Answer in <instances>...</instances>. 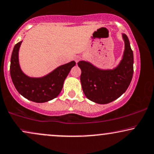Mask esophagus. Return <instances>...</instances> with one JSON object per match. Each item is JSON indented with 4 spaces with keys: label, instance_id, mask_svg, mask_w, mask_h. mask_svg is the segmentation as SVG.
<instances>
[{
    "label": "esophagus",
    "instance_id": "obj_1",
    "mask_svg": "<svg viewBox=\"0 0 154 154\" xmlns=\"http://www.w3.org/2000/svg\"><path fill=\"white\" fill-rule=\"evenodd\" d=\"M80 59H81V57H79V56H77V57H75V62H76V63L79 62Z\"/></svg>",
    "mask_w": 154,
    "mask_h": 154
}]
</instances>
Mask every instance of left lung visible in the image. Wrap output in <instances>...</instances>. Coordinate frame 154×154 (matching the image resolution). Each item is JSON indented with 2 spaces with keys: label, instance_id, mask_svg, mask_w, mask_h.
Instances as JSON below:
<instances>
[{
  "label": "left lung",
  "instance_id": "left-lung-1",
  "mask_svg": "<svg viewBox=\"0 0 154 154\" xmlns=\"http://www.w3.org/2000/svg\"><path fill=\"white\" fill-rule=\"evenodd\" d=\"M125 51L122 59L112 69H100L91 63L80 61L81 82L88 99L98 104H107L118 98L128 88L134 73V56L129 39L122 34Z\"/></svg>",
  "mask_w": 154,
  "mask_h": 154
}]
</instances>
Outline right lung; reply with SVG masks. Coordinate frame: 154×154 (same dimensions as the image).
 Returning <instances> with one entry per match:
<instances>
[{"mask_svg":"<svg viewBox=\"0 0 154 154\" xmlns=\"http://www.w3.org/2000/svg\"><path fill=\"white\" fill-rule=\"evenodd\" d=\"M22 42L15 45L11 59V76L16 90L24 97L35 103L51 100L61 93L63 82L75 62L72 61L60 66L45 76L29 77L20 66L18 54Z\"/></svg>","mask_w":154,"mask_h":154,"instance_id":"add662e5","label":"right lung"}]
</instances>
